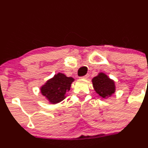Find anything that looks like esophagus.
Masks as SVG:
<instances>
[{"label": "esophagus", "instance_id": "obj_1", "mask_svg": "<svg viewBox=\"0 0 148 148\" xmlns=\"http://www.w3.org/2000/svg\"><path fill=\"white\" fill-rule=\"evenodd\" d=\"M89 77H90V75H89V74H87L86 75L83 76V77H81L80 78H82V79H87V78H88Z\"/></svg>", "mask_w": 148, "mask_h": 148}]
</instances>
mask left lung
Segmentation results:
<instances>
[{
  "instance_id": "obj_1",
  "label": "left lung",
  "mask_w": 148,
  "mask_h": 148,
  "mask_svg": "<svg viewBox=\"0 0 148 148\" xmlns=\"http://www.w3.org/2000/svg\"><path fill=\"white\" fill-rule=\"evenodd\" d=\"M92 82L95 91L103 99H107L115 93V82L104 73H99L93 77Z\"/></svg>"
}]
</instances>
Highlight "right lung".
Listing matches in <instances>:
<instances>
[{"instance_id":"obj_1","label":"right lung","mask_w":148,"mask_h":148,"mask_svg":"<svg viewBox=\"0 0 148 148\" xmlns=\"http://www.w3.org/2000/svg\"><path fill=\"white\" fill-rule=\"evenodd\" d=\"M74 80L73 77L58 73L41 86L40 92L50 104H58L66 97Z\"/></svg>"}]
</instances>
